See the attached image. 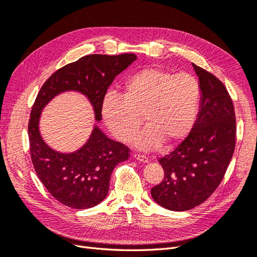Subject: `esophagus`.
Returning <instances> with one entry per match:
<instances>
[{
  "instance_id": "1",
  "label": "esophagus",
  "mask_w": 257,
  "mask_h": 257,
  "mask_svg": "<svg viewBox=\"0 0 257 257\" xmlns=\"http://www.w3.org/2000/svg\"><path fill=\"white\" fill-rule=\"evenodd\" d=\"M134 159L135 160H137V161H139V162H143V163H147L148 162V158L146 157V155H144V154H138V153H135L134 155Z\"/></svg>"
}]
</instances>
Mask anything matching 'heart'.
<instances>
[{
	"instance_id": "heart-1",
	"label": "heart",
	"mask_w": 257,
	"mask_h": 257,
	"mask_svg": "<svg viewBox=\"0 0 257 257\" xmlns=\"http://www.w3.org/2000/svg\"><path fill=\"white\" fill-rule=\"evenodd\" d=\"M200 96V84L194 76L145 67L124 82L123 95L106 94L100 111L107 128L122 143L133 139L144 115L147 127L137 135L135 144L148 150L161 143L175 145L189 135Z\"/></svg>"
}]
</instances>
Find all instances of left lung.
<instances>
[{"label":"left lung","instance_id":"left-lung-1","mask_svg":"<svg viewBox=\"0 0 257 257\" xmlns=\"http://www.w3.org/2000/svg\"><path fill=\"white\" fill-rule=\"evenodd\" d=\"M201 97L197 119L184 141L159 159L163 181L151 189L152 198L173 211L193 209L210 197L226 173L236 145V116L225 85L193 64Z\"/></svg>","mask_w":257,"mask_h":257}]
</instances>
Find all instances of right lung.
Segmentation results:
<instances>
[{
  "label": "right lung",
  "mask_w": 257,
  "mask_h": 257,
  "mask_svg": "<svg viewBox=\"0 0 257 257\" xmlns=\"http://www.w3.org/2000/svg\"><path fill=\"white\" fill-rule=\"evenodd\" d=\"M134 53L90 54L52 74L38 92L29 121L31 159L45 188L61 204L74 209L98 205L107 196L112 170L130 157V148L108 138L94 126L79 150L61 153L44 142L40 118L44 107L60 93L80 92L90 100L95 120H102V103L116 75L136 60Z\"/></svg>",
  "instance_id": "right-lung-1"
}]
</instances>
